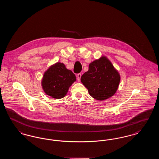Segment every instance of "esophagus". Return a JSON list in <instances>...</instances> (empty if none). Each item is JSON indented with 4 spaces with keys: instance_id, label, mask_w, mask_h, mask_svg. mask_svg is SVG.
I'll return each mask as SVG.
<instances>
[{
    "instance_id": "obj_1",
    "label": "esophagus",
    "mask_w": 159,
    "mask_h": 159,
    "mask_svg": "<svg viewBox=\"0 0 159 159\" xmlns=\"http://www.w3.org/2000/svg\"><path fill=\"white\" fill-rule=\"evenodd\" d=\"M80 78H81V74L80 73L77 74V80L79 82L80 81Z\"/></svg>"
}]
</instances>
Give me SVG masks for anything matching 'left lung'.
<instances>
[{"instance_id": "obj_1", "label": "left lung", "mask_w": 159, "mask_h": 159, "mask_svg": "<svg viewBox=\"0 0 159 159\" xmlns=\"http://www.w3.org/2000/svg\"><path fill=\"white\" fill-rule=\"evenodd\" d=\"M92 97L99 101L113 96L117 90L120 76L106 57L93 61L80 78Z\"/></svg>"}]
</instances>
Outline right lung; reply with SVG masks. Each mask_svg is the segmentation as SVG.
Segmentation results:
<instances>
[{
    "label": "right lung",
    "instance_id": "add662e5",
    "mask_svg": "<svg viewBox=\"0 0 159 159\" xmlns=\"http://www.w3.org/2000/svg\"><path fill=\"white\" fill-rule=\"evenodd\" d=\"M76 80V76L71 70L64 64L57 62L46 71L42 86L46 95L60 99L66 95L70 86Z\"/></svg>",
    "mask_w": 159,
    "mask_h": 159
}]
</instances>
